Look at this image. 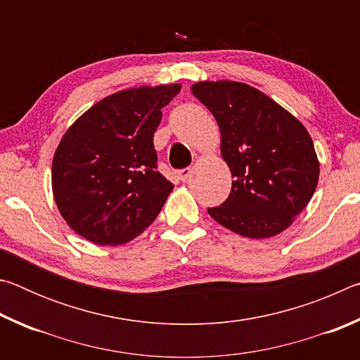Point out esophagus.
<instances>
[{"instance_id":"34e87169","label":"esophagus","mask_w":360,"mask_h":360,"mask_svg":"<svg viewBox=\"0 0 360 360\" xmlns=\"http://www.w3.org/2000/svg\"><path fill=\"white\" fill-rule=\"evenodd\" d=\"M191 173H192L191 168H182V169H178V172H176V174H178V178H179L182 182L188 179V176H191Z\"/></svg>"}]
</instances>
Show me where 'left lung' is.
I'll return each mask as SVG.
<instances>
[{"label":"left lung","instance_id":"8db88e82","mask_svg":"<svg viewBox=\"0 0 360 360\" xmlns=\"http://www.w3.org/2000/svg\"><path fill=\"white\" fill-rule=\"evenodd\" d=\"M192 94L221 130V154L231 191L210 216L248 238H270L294 222L319 179L313 139L294 115L251 85L197 82Z\"/></svg>","mask_w":360,"mask_h":360}]
</instances>
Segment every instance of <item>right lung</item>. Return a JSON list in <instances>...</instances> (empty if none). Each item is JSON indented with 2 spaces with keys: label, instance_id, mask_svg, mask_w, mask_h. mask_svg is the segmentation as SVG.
<instances>
[{
  "label": "right lung",
  "instance_id": "1",
  "mask_svg": "<svg viewBox=\"0 0 360 360\" xmlns=\"http://www.w3.org/2000/svg\"><path fill=\"white\" fill-rule=\"evenodd\" d=\"M179 84L122 90L72 124L52 162V191L70 227L95 245H122L155 221L173 184L157 172L154 133Z\"/></svg>",
  "mask_w": 360,
  "mask_h": 360
}]
</instances>
